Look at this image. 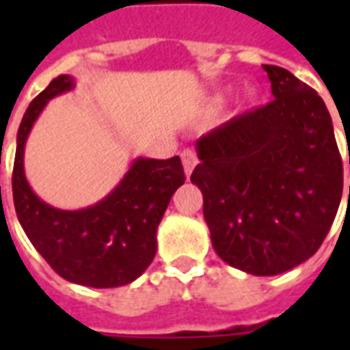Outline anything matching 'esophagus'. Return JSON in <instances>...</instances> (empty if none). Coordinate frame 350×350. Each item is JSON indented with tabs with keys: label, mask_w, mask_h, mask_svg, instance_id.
Wrapping results in <instances>:
<instances>
[{
	"label": "esophagus",
	"mask_w": 350,
	"mask_h": 350,
	"mask_svg": "<svg viewBox=\"0 0 350 350\" xmlns=\"http://www.w3.org/2000/svg\"><path fill=\"white\" fill-rule=\"evenodd\" d=\"M182 163H183V170H185V174L191 176V172H193V168L197 167V152L195 150H191V148H187V150H183L182 152Z\"/></svg>",
	"instance_id": "obj_1"
}]
</instances>
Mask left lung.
<instances>
[{
  "label": "left lung",
  "instance_id": "left-lung-1",
  "mask_svg": "<svg viewBox=\"0 0 350 350\" xmlns=\"http://www.w3.org/2000/svg\"><path fill=\"white\" fill-rule=\"evenodd\" d=\"M262 67L275 99L198 138L191 182L202 191L215 253L253 275H278L324 242L341 202L343 163L315 90L283 67Z\"/></svg>",
  "mask_w": 350,
  "mask_h": 350
}]
</instances>
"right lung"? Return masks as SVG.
Segmentation results:
<instances>
[{
  "mask_svg": "<svg viewBox=\"0 0 350 350\" xmlns=\"http://www.w3.org/2000/svg\"><path fill=\"white\" fill-rule=\"evenodd\" d=\"M75 88L71 75H59L35 97L16 135L12 198L24 232L42 258L62 278L77 285L112 288L129 285L152 264L157 227L185 174L180 157H138L122 182L97 204L59 210L29 187L24 172V148L29 131L50 99Z\"/></svg>",
  "mask_w": 350,
  "mask_h": 350,
  "instance_id": "obj_1",
  "label": "right lung"
}]
</instances>
